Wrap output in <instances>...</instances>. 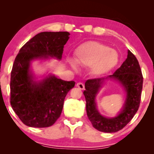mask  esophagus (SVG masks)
I'll return each mask as SVG.
<instances>
[{
    "label": "esophagus",
    "mask_w": 154,
    "mask_h": 154,
    "mask_svg": "<svg viewBox=\"0 0 154 154\" xmlns=\"http://www.w3.org/2000/svg\"><path fill=\"white\" fill-rule=\"evenodd\" d=\"M76 86L81 90H84V88H85V85H84V84L82 83H78L76 84Z\"/></svg>",
    "instance_id": "esophagus-1"
}]
</instances>
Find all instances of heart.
<instances>
[{"label": "heart", "mask_w": 154, "mask_h": 154, "mask_svg": "<svg viewBox=\"0 0 154 154\" xmlns=\"http://www.w3.org/2000/svg\"><path fill=\"white\" fill-rule=\"evenodd\" d=\"M74 60L81 66H91L93 74L101 75L109 72L116 66L119 57L116 50L104 44L97 41H88L76 48ZM75 63L72 60H69L73 70H77L78 68Z\"/></svg>", "instance_id": "obj_1"}]
</instances>
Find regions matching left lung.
I'll list each match as a JSON object with an SVG mask.
<instances>
[{"label": "left lung", "instance_id": "8db88e82", "mask_svg": "<svg viewBox=\"0 0 154 154\" xmlns=\"http://www.w3.org/2000/svg\"><path fill=\"white\" fill-rule=\"evenodd\" d=\"M119 83L126 93V100L118 114L106 117L100 114L97 109L96 97L107 81ZM143 77L140 64L135 56L130 50L128 56L119 69L106 78L88 80L83 92L86 101L88 117L93 127L100 132H116L123 129L137 111L141 100Z\"/></svg>", "mask_w": 154, "mask_h": 154}]
</instances>
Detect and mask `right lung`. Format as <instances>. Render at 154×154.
<instances>
[{
    "label": "right lung",
    "mask_w": 154,
    "mask_h": 154,
    "mask_svg": "<svg viewBox=\"0 0 154 154\" xmlns=\"http://www.w3.org/2000/svg\"><path fill=\"white\" fill-rule=\"evenodd\" d=\"M67 31L38 33L21 48L10 78V104L22 123L29 127L47 128L62 113L64 101L74 81H65L53 73L38 75L32 63L62 60L63 48L69 38Z\"/></svg>",
    "instance_id": "obj_1"
}]
</instances>
